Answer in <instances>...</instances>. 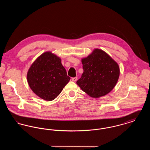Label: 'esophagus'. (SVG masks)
Returning a JSON list of instances; mask_svg holds the SVG:
<instances>
[{
  "label": "esophagus",
  "instance_id": "34e87169",
  "mask_svg": "<svg viewBox=\"0 0 150 150\" xmlns=\"http://www.w3.org/2000/svg\"><path fill=\"white\" fill-rule=\"evenodd\" d=\"M77 79H78V77H74V78H72V80L73 81H76V80H77Z\"/></svg>",
  "mask_w": 150,
  "mask_h": 150
}]
</instances>
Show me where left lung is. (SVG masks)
Returning <instances> with one entry per match:
<instances>
[{"mask_svg":"<svg viewBox=\"0 0 150 150\" xmlns=\"http://www.w3.org/2000/svg\"><path fill=\"white\" fill-rule=\"evenodd\" d=\"M84 72L76 84L87 94L99 98L110 92L120 74L117 64L106 52L99 49L81 60Z\"/></svg>","mask_w":150,"mask_h":150,"instance_id":"8db88e82","label":"left lung"}]
</instances>
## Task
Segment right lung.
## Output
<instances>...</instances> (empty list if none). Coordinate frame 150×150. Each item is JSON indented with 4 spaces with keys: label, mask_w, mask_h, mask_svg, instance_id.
<instances>
[{
    "label": "right lung",
    "mask_w": 150,
    "mask_h": 150,
    "mask_svg": "<svg viewBox=\"0 0 150 150\" xmlns=\"http://www.w3.org/2000/svg\"><path fill=\"white\" fill-rule=\"evenodd\" d=\"M30 88L37 96L46 100H54L70 80L61 64V59L47 52L38 57L27 74Z\"/></svg>",
    "instance_id": "add662e5"
}]
</instances>
